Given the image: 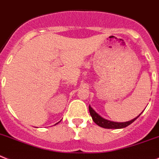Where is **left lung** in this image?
Listing matches in <instances>:
<instances>
[{"mask_svg": "<svg viewBox=\"0 0 159 159\" xmlns=\"http://www.w3.org/2000/svg\"><path fill=\"white\" fill-rule=\"evenodd\" d=\"M89 113L91 115L93 118V120L94 121V123L97 124L98 126L101 127V128H108V129H118V128H126V127H128V125H130L131 124H132L134 121L141 115V113L137 117H135V119H133L131 120L128 121V122H124V123H118V122H112V121L108 120H105V119L102 118L101 116H99L98 114L91 108V106H89Z\"/></svg>", "mask_w": 159, "mask_h": 159, "instance_id": "1", "label": "left lung"}]
</instances>
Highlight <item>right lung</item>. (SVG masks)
<instances>
[{
    "label": "right lung",
    "instance_id": "right-lung-1",
    "mask_svg": "<svg viewBox=\"0 0 159 159\" xmlns=\"http://www.w3.org/2000/svg\"><path fill=\"white\" fill-rule=\"evenodd\" d=\"M59 122H60V121H59ZM57 124H58V123H57Z\"/></svg>",
    "mask_w": 159,
    "mask_h": 159
}]
</instances>
